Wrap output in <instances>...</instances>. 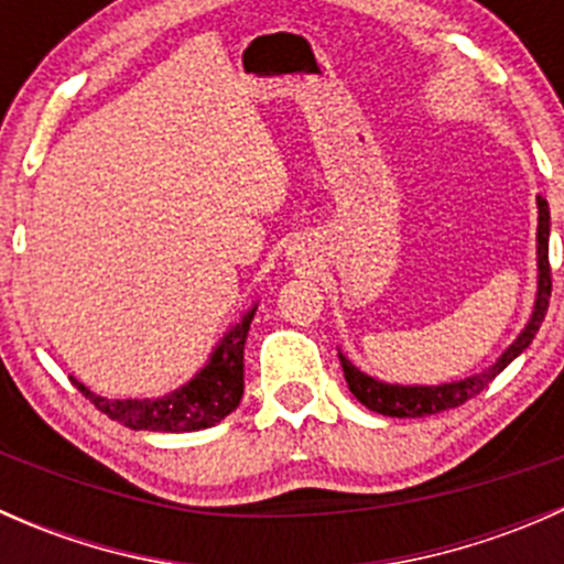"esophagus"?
I'll return each mask as SVG.
<instances>
[{
	"instance_id": "1",
	"label": "esophagus",
	"mask_w": 564,
	"mask_h": 564,
	"mask_svg": "<svg viewBox=\"0 0 564 564\" xmlns=\"http://www.w3.org/2000/svg\"><path fill=\"white\" fill-rule=\"evenodd\" d=\"M289 256H292L294 264H300V261H305V259H303V253H300V250H289Z\"/></svg>"
}]
</instances>
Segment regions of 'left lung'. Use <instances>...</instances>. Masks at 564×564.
Segmentation results:
<instances>
[{
    "instance_id": "1",
    "label": "left lung",
    "mask_w": 564,
    "mask_h": 564,
    "mask_svg": "<svg viewBox=\"0 0 564 564\" xmlns=\"http://www.w3.org/2000/svg\"><path fill=\"white\" fill-rule=\"evenodd\" d=\"M549 229H551V215L545 198L538 196V300H534V311L524 333L502 351L497 362L491 368H486L482 373L475 377H466L460 382L451 384H388L379 382V379L368 377L360 368L351 366L344 355L338 351L340 366H344L346 384H349L351 395L368 406L371 412L388 414V417H425V414L445 412V409H456L460 403H466L469 398H475L477 392L486 390L521 351L532 344L534 333L543 324L545 311H549V297H551V264H549Z\"/></svg>"
}]
</instances>
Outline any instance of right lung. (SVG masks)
Listing matches in <instances>:
<instances>
[{
  "label": "right lung",
  "instance_id": "obj_1",
  "mask_svg": "<svg viewBox=\"0 0 564 564\" xmlns=\"http://www.w3.org/2000/svg\"><path fill=\"white\" fill-rule=\"evenodd\" d=\"M256 308H250L213 351L207 366L196 373L180 390L169 392L163 398H128V401H113V398L95 395L93 390H78L95 403V409L117 420L119 425L133 431H166V434H185V431H202L209 425L220 423L226 414L240 406L242 388V351H246V338L250 322H253Z\"/></svg>",
  "mask_w": 564,
  "mask_h": 564
}]
</instances>
